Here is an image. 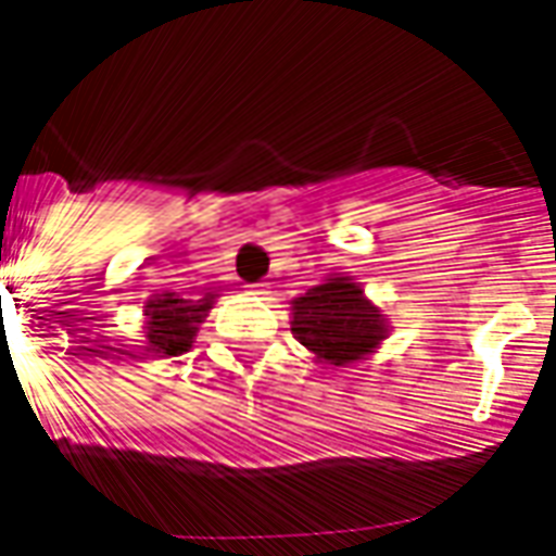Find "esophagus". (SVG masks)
<instances>
[{
  "instance_id": "34e87169",
  "label": "esophagus",
  "mask_w": 556,
  "mask_h": 556,
  "mask_svg": "<svg viewBox=\"0 0 556 556\" xmlns=\"http://www.w3.org/2000/svg\"><path fill=\"white\" fill-rule=\"evenodd\" d=\"M250 294H267L265 286H250Z\"/></svg>"
}]
</instances>
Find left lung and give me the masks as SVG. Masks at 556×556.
<instances>
[{
  "instance_id": "1",
  "label": "left lung",
  "mask_w": 556,
  "mask_h": 556,
  "mask_svg": "<svg viewBox=\"0 0 556 556\" xmlns=\"http://www.w3.org/2000/svg\"><path fill=\"white\" fill-rule=\"evenodd\" d=\"M291 332L324 365H353L386 339L389 320L351 277H327L291 300Z\"/></svg>"
}]
</instances>
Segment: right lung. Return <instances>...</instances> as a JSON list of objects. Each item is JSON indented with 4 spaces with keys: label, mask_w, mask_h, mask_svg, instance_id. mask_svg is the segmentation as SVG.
Wrapping results in <instances>:
<instances>
[{
    "label": "right lung",
    "mask_w": 556,
    "mask_h": 556,
    "mask_svg": "<svg viewBox=\"0 0 556 556\" xmlns=\"http://www.w3.org/2000/svg\"><path fill=\"white\" fill-rule=\"evenodd\" d=\"M215 291H208L200 300H188L176 291H162L147 300V306H143V315H147L143 330H147V344H150L147 351L164 353V356H179L188 351L194 344L203 318L215 306Z\"/></svg>",
    "instance_id": "1"
}]
</instances>
